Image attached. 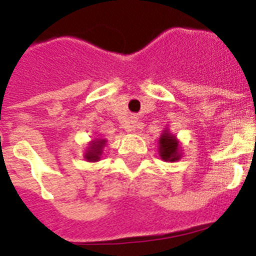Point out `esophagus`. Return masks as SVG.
Segmentation results:
<instances>
[{
    "mask_svg": "<svg viewBox=\"0 0 256 256\" xmlns=\"http://www.w3.org/2000/svg\"><path fill=\"white\" fill-rule=\"evenodd\" d=\"M135 128H136V121H131L130 130H135Z\"/></svg>",
    "mask_w": 256,
    "mask_h": 256,
    "instance_id": "1",
    "label": "esophagus"
}]
</instances>
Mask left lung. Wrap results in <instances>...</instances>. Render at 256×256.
Wrapping results in <instances>:
<instances>
[{
	"instance_id": "obj_1",
	"label": "left lung",
	"mask_w": 256,
	"mask_h": 256,
	"mask_svg": "<svg viewBox=\"0 0 256 256\" xmlns=\"http://www.w3.org/2000/svg\"><path fill=\"white\" fill-rule=\"evenodd\" d=\"M160 154L165 161H178L180 158L178 140L168 132H164L160 138Z\"/></svg>"
}]
</instances>
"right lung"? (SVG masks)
I'll list each match as a JSON object with an SVG mask.
<instances>
[{"mask_svg":"<svg viewBox=\"0 0 256 256\" xmlns=\"http://www.w3.org/2000/svg\"><path fill=\"white\" fill-rule=\"evenodd\" d=\"M106 140H96L94 143H91L88 146V153L85 154V158L90 162H95L100 158L102 154V148H103Z\"/></svg>","mask_w":256,"mask_h":256,"instance_id":"1","label":"right lung"}]
</instances>
